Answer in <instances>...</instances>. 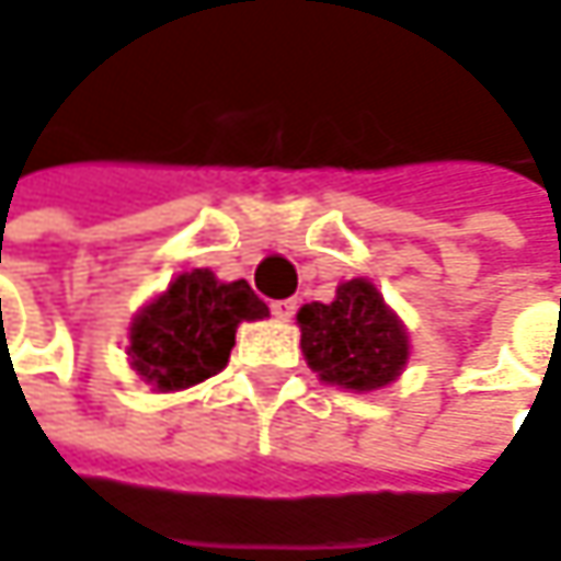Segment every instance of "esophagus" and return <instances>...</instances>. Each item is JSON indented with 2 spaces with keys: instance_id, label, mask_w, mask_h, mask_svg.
I'll use <instances>...</instances> for the list:
<instances>
[{
  "instance_id": "34e87169",
  "label": "esophagus",
  "mask_w": 561,
  "mask_h": 561,
  "mask_svg": "<svg viewBox=\"0 0 561 561\" xmlns=\"http://www.w3.org/2000/svg\"><path fill=\"white\" fill-rule=\"evenodd\" d=\"M270 308H273V318H279V321H291V318H295V311H298V301H295V298H279V301H273Z\"/></svg>"
}]
</instances>
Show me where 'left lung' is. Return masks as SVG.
Here are the masks:
<instances>
[{
    "label": "left lung",
    "mask_w": 561,
    "mask_h": 561,
    "mask_svg": "<svg viewBox=\"0 0 561 561\" xmlns=\"http://www.w3.org/2000/svg\"><path fill=\"white\" fill-rule=\"evenodd\" d=\"M298 328L308 366L328 385L376 391L408 363V331L369 279L340 282L333 301L305 305Z\"/></svg>",
    "instance_id": "left-lung-1"
}]
</instances>
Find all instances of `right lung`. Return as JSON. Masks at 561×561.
Returning <instances> with one entry per match:
<instances>
[{
    "label": "right lung",
    "instance_id": "right-lung-1",
    "mask_svg": "<svg viewBox=\"0 0 561 561\" xmlns=\"http://www.w3.org/2000/svg\"><path fill=\"white\" fill-rule=\"evenodd\" d=\"M266 314V301L243 279L218 282L211 270L182 273L130 321V369L157 391L205 382L228 366L237 324Z\"/></svg>",
    "mask_w": 561,
    "mask_h": 561
}]
</instances>
